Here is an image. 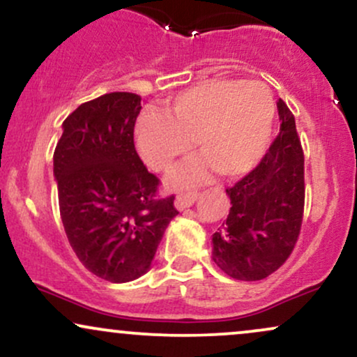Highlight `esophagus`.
<instances>
[{"instance_id": "obj_1", "label": "esophagus", "mask_w": 357, "mask_h": 357, "mask_svg": "<svg viewBox=\"0 0 357 357\" xmlns=\"http://www.w3.org/2000/svg\"><path fill=\"white\" fill-rule=\"evenodd\" d=\"M197 197H199V191H195V190L186 191V192H179V195L176 196L174 204L178 209H186L196 203Z\"/></svg>"}]
</instances>
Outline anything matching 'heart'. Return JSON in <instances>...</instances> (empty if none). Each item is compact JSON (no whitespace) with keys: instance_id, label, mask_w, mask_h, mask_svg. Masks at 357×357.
Returning a JSON list of instances; mask_svg holds the SVG:
<instances>
[{"instance_id":"1","label":"heart","mask_w":357,"mask_h":357,"mask_svg":"<svg viewBox=\"0 0 357 357\" xmlns=\"http://www.w3.org/2000/svg\"><path fill=\"white\" fill-rule=\"evenodd\" d=\"M273 118L274 101L263 83L209 79L176 94L167 116L153 111L141 116L136 144L146 165L166 173L197 143L206 161L183 167L174 184L203 181L211 166L221 176L236 178L261 161Z\"/></svg>"}]
</instances>
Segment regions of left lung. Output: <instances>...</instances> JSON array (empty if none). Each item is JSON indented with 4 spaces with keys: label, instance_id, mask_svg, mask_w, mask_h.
<instances>
[{
    "label": "left lung",
    "instance_id": "left-lung-1",
    "mask_svg": "<svg viewBox=\"0 0 357 357\" xmlns=\"http://www.w3.org/2000/svg\"><path fill=\"white\" fill-rule=\"evenodd\" d=\"M278 136L255 169L227 188L231 208L213 234V259L227 276L259 281L291 256L304 214V153L294 114L278 101Z\"/></svg>",
    "mask_w": 357,
    "mask_h": 357
}]
</instances>
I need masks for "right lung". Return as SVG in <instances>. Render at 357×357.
Instances as JSON below:
<instances>
[{
  "mask_svg": "<svg viewBox=\"0 0 357 357\" xmlns=\"http://www.w3.org/2000/svg\"><path fill=\"white\" fill-rule=\"evenodd\" d=\"M139 111V94L126 91L83 102L64 119L53 156L68 241L88 271L111 282L148 271L179 213L136 153Z\"/></svg>",
  "mask_w": 357,
  "mask_h": 357,
  "instance_id": "add662e5",
  "label": "right lung"
}]
</instances>
